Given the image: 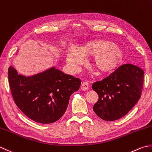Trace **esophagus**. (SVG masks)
I'll use <instances>...</instances> for the list:
<instances>
[{"label": "esophagus", "mask_w": 152, "mask_h": 152, "mask_svg": "<svg viewBox=\"0 0 152 152\" xmlns=\"http://www.w3.org/2000/svg\"><path fill=\"white\" fill-rule=\"evenodd\" d=\"M81 88H82V90H84V91L88 90V89H89L88 83L87 82H83L82 84V86H81Z\"/></svg>", "instance_id": "1"}]
</instances>
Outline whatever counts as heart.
<instances>
[{"label":"heart","instance_id":"obj_1","mask_svg":"<svg viewBox=\"0 0 152 152\" xmlns=\"http://www.w3.org/2000/svg\"><path fill=\"white\" fill-rule=\"evenodd\" d=\"M84 56H95L94 65L102 74L112 72L119 64L123 56L122 50L113 42L97 40L88 43L80 50L71 49L67 55L66 62L72 70H76L84 62Z\"/></svg>","mask_w":152,"mask_h":152}]
</instances>
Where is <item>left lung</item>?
Masks as SVG:
<instances>
[{
	"label": "left lung",
	"mask_w": 152,
	"mask_h": 152,
	"mask_svg": "<svg viewBox=\"0 0 152 152\" xmlns=\"http://www.w3.org/2000/svg\"><path fill=\"white\" fill-rule=\"evenodd\" d=\"M144 72L131 64H123L101 81L92 85L99 99L93 110L106 121L124 117L131 110L142 94Z\"/></svg>",
	"instance_id": "1"
}]
</instances>
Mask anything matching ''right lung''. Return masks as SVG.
<instances>
[{"mask_svg":"<svg viewBox=\"0 0 152 152\" xmlns=\"http://www.w3.org/2000/svg\"><path fill=\"white\" fill-rule=\"evenodd\" d=\"M12 96L23 114L39 123L58 121L66 111L70 97L78 91L81 80L50 68L36 75H19L13 66L8 70Z\"/></svg>","mask_w":152,"mask_h":152,"instance_id":"obj_1","label":"right lung"}]
</instances>
